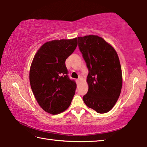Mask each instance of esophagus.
<instances>
[{"label": "esophagus", "mask_w": 147, "mask_h": 147, "mask_svg": "<svg viewBox=\"0 0 147 147\" xmlns=\"http://www.w3.org/2000/svg\"><path fill=\"white\" fill-rule=\"evenodd\" d=\"M76 83H77V84H78L79 82H80V78H78V79H77L76 80Z\"/></svg>", "instance_id": "34e87169"}]
</instances>
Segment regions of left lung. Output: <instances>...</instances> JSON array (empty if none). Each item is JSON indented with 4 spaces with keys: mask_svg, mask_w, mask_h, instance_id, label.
<instances>
[{
    "mask_svg": "<svg viewBox=\"0 0 147 147\" xmlns=\"http://www.w3.org/2000/svg\"><path fill=\"white\" fill-rule=\"evenodd\" d=\"M78 47L89 73V89L83 96L86 105L98 113H105L115 106L120 96L123 78L117 54L100 37H78Z\"/></svg>",
    "mask_w": 147,
    "mask_h": 147,
    "instance_id": "left-lung-1",
    "label": "left lung"
}]
</instances>
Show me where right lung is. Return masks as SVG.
<instances>
[{
  "mask_svg": "<svg viewBox=\"0 0 147 147\" xmlns=\"http://www.w3.org/2000/svg\"><path fill=\"white\" fill-rule=\"evenodd\" d=\"M77 47V39L47 42L35 55L30 83L42 109L53 115L66 110L75 94L76 84L68 76L66 59Z\"/></svg>",
  "mask_w": 147,
  "mask_h": 147,
  "instance_id": "1",
  "label": "right lung"
}]
</instances>
